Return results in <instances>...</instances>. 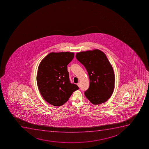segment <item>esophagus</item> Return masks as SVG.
Listing matches in <instances>:
<instances>
[{"label": "esophagus", "instance_id": "obj_1", "mask_svg": "<svg viewBox=\"0 0 149 149\" xmlns=\"http://www.w3.org/2000/svg\"><path fill=\"white\" fill-rule=\"evenodd\" d=\"M77 86H78L79 87H80V83H79L77 84Z\"/></svg>", "mask_w": 149, "mask_h": 149}]
</instances>
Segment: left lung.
Returning <instances> with one entry per match:
<instances>
[{
  "mask_svg": "<svg viewBox=\"0 0 149 149\" xmlns=\"http://www.w3.org/2000/svg\"><path fill=\"white\" fill-rule=\"evenodd\" d=\"M76 59L85 67L90 80L89 86L84 92L87 99L93 104L104 103L110 97L115 86V74L110 62L103 52H80Z\"/></svg>",
  "mask_w": 149,
  "mask_h": 149,
  "instance_id": "8db88e82",
  "label": "left lung"
}]
</instances>
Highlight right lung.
<instances>
[{
    "label": "right lung",
    "instance_id": "right-lung-1",
    "mask_svg": "<svg viewBox=\"0 0 149 149\" xmlns=\"http://www.w3.org/2000/svg\"><path fill=\"white\" fill-rule=\"evenodd\" d=\"M74 56L73 52H52L39 64L37 86L45 100L52 105H63L79 89L76 84L70 83L67 67Z\"/></svg>",
    "mask_w": 149,
    "mask_h": 149
}]
</instances>
